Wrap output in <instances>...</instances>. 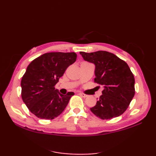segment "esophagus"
Wrapping results in <instances>:
<instances>
[{
  "mask_svg": "<svg viewBox=\"0 0 156 156\" xmlns=\"http://www.w3.org/2000/svg\"><path fill=\"white\" fill-rule=\"evenodd\" d=\"M78 94L80 96V97H83V98H87V97H88V95L87 94H84V93H81V92H80V93H78Z\"/></svg>",
  "mask_w": 156,
  "mask_h": 156,
  "instance_id": "34e87169",
  "label": "esophagus"
}]
</instances>
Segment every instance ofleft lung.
<instances>
[{
    "label": "left lung",
    "mask_w": 156,
    "mask_h": 156,
    "mask_svg": "<svg viewBox=\"0 0 156 156\" xmlns=\"http://www.w3.org/2000/svg\"><path fill=\"white\" fill-rule=\"evenodd\" d=\"M80 54L94 64V82L104 87L97 104L90 108L92 113L103 120L122 115L135 95L134 76L127 63L105 51Z\"/></svg>",
    "instance_id": "obj_1"
}]
</instances>
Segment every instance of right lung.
I'll return each mask as SVG.
<instances>
[{
	"label": "right lung",
	"instance_id": "obj_1",
	"mask_svg": "<svg viewBox=\"0 0 156 156\" xmlns=\"http://www.w3.org/2000/svg\"><path fill=\"white\" fill-rule=\"evenodd\" d=\"M76 57L74 52L46 53L27 66L21 79V97L36 117L51 120L64 111L74 93L63 95L54 87Z\"/></svg>",
	"mask_w": 156,
	"mask_h": 156
}]
</instances>
